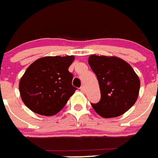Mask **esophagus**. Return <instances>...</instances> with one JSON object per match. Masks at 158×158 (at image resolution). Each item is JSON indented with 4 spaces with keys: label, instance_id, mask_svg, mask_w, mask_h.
<instances>
[{
    "label": "esophagus",
    "instance_id": "obj_1",
    "mask_svg": "<svg viewBox=\"0 0 158 158\" xmlns=\"http://www.w3.org/2000/svg\"><path fill=\"white\" fill-rule=\"evenodd\" d=\"M80 89H81V92H83V93H85V86H84V85H82V86L81 87V88H80Z\"/></svg>",
    "mask_w": 158,
    "mask_h": 158
}]
</instances>
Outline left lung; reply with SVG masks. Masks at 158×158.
I'll use <instances>...</instances> for the list:
<instances>
[{
    "instance_id": "obj_1",
    "label": "left lung",
    "mask_w": 158,
    "mask_h": 158,
    "mask_svg": "<svg viewBox=\"0 0 158 158\" xmlns=\"http://www.w3.org/2000/svg\"><path fill=\"white\" fill-rule=\"evenodd\" d=\"M97 76L100 89L99 103H91L104 118L119 117L129 110L137 100L140 87L139 78L132 67L115 56L91 55L88 59Z\"/></svg>"
}]
</instances>
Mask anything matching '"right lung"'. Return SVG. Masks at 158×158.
<instances>
[{
  "instance_id": "right-lung-1",
  "label": "right lung",
  "mask_w": 158,
  "mask_h": 158,
  "mask_svg": "<svg viewBox=\"0 0 158 158\" xmlns=\"http://www.w3.org/2000/svg\"><path fill=\"white\" fill-rule=\"evenodd\" d=\"M73 55L46 56L36 59L19 81V92L27 108L42 116H54L62 110L77 89L69 68Z\"/></svg>"
}]
</instances>
